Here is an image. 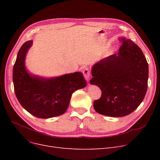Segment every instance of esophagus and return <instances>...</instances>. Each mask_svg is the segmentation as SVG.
<instances>
[{"label":"esophagus","mask_w":160,"mask_h":160,"mask_svg":"<svg viewBox=\"0 0 160 160\" xmlns=\"http://www.w3.org/2000/svg\"><path fill=\"white\" fill-rule=\"evenodd\" d=\"M83 74L84 76L85 79L88 81L89 80V77H90V72L88 68H85L83 69Z\"/></svg>","instance_id":"esophagus-1"}]
</instances>
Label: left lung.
Masks as SVG:
<instances>
[{
  "instance_id": "obj_1",
  "label": "left lung",
  "mask_w": 160,
  "mask_h": 160,
  "mask_svg": "<svg viewBox=\"0 0 160 160\" xmlns=\"http://www.w3.org/2000/svg\"><path fill=\"white\" fill-rule=\"evenodd\" d=\"M118 39L122 43L119 52L92 66L90 80L102 91L93 102L95 110L113 117L136 110L146 95L148 78V65L141 49L130 39Z\"/></svg>"
}]
</instances>
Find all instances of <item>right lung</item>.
Listing matches in <instances>:
<instances>
[{
	"label": "right lung",
	"instance_id": "add662e5",
	"mask_svg": "<svg viewBox=\"0 0 160 160\" xmlns=\"http://www.w3.org/2000/svg\"><path fill=\"white\" fill-rule=\"evenodd\" d=\"M32 45L33 40L25 42L17 56L13 69L15 95L23 108L38 118L60 116L68 108L72 94L87 82L81 72L49 78L30 72L25 60Z\"/></svg>",
	"mask_w": 160,
	"mask_h": 160
}]
</instances>
